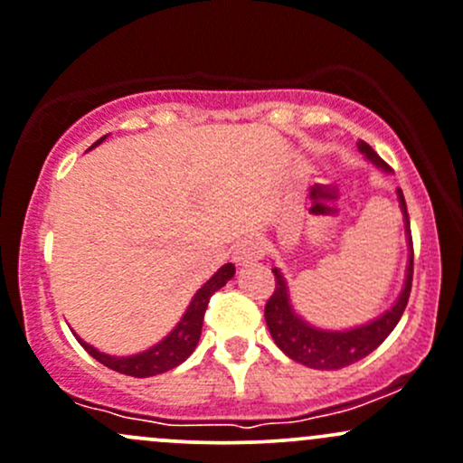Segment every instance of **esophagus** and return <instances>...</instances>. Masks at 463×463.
<instances>
[{
	"label": "esophagus",
	"instance_id": "34e87169",
	"mask_svg": "<svg viewBox=\"0 0 463 463\" xmlns=\"http://www.w3.org/2000/svg\"><path fill=\"white\" fill-rule=\"evenodd\" d=\"M260 257H261V244L257 240L241 241L235 250V261H237V266H241V269H244V266L255 264Z\"/></svg>",
	"mask_w": 463,
	"mask_h": 463
}]
</instances>
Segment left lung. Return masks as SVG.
Returning a JSON list of instances; mask_svg holds the SVG:
<instances>
[{
  "label": "left lung",
  "instance_id": "obj_1",
  "mask_svg": "<svg viewBox=\"0 0 463 463\" xmlns=\"http://www.w3.org/2000/svg\"><path fill=\"white\" fill-rule=\"evenodd\" d=\"M357 150L374 164L383 173H391L382 157L368 146L366 142H357ZM397 202L399 211L403 215V228H406V241H408V264L406 277H403V286L399 290V297L392 301L388 310L382 315L366 321L362 326H353V328H319V326L310 324L301 317L295 310L293 301H290V288L286 281L284 272L277 266H272L275 272V293L270 295L269 304H266L264 317L269 324V330L275 339V344L288 354L295 362L304 364L308 368H317V371H339L350 364L359 362L366 354H371L402 319L403 310H406L408 297H411L412 284V240H411V222H408L406 199H403L402 188H397Z\"/></svg>",
  "mask_w": 463,
  "mask_h": 463
}]
</instances>
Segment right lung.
Wrapping results in <instances>:
<instances>
[{
  "label": "right lung",
  "mask_w": 463,
  "mask_h": 463,
  "mask_svg": "<svg viewBox=\"0 0 463 463\" xmlns=\"http://www.w3.org/2000/svg\"><path fill=\"white\" fill-rule=\"evenodd\" d=\"M109 135H104L101 139H97L90 148L99 146ZM235 277V266L223 264L197 293L193 295L191 304L186 306V313L182 315V319L175 324V328L170 330L164 339H159L157 344H153L150 348L142 350V353L135 354H109L101 353L95 346H90L89 342L80 337L77 333H72L77 337V342L81 344L92 357L99 364H104L110 371H117L121 374H130V377H153V374L173 371L175 366H179L182 362H186L193 354V350L197 348L199 337H202V324H203V313H206V306L211 301V295L217 293L222 286H226L228 281Z\"/></svg>",
  "instance_id": "right-lung-1"
}]
</instances>
